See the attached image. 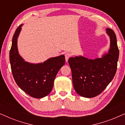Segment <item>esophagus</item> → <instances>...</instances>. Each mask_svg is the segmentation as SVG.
<instances>
[{
	"label": "esophagus",
	"instance_id": "1",
	"mask_svg": "<svg viewBox=\"0 0 125 125\" xmlns=\"http://www.w3.org/2000/svg\"><path fill=\"white\" fill-rule=\"evenodd\" d=\"M70 56H71V54L70 53H65V60L66 62H67L68 59H69V58L70 57Z\"/></svg>",
	"mask_w": 125,
	"mask_h": 125
}]
</instances>
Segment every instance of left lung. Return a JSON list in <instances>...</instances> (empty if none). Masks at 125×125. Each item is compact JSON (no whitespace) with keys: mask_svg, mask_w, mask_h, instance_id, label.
<instances>
[{"mask_svg":"<svg viewBox=\"0 0 125 125\" xmlns=\"http://www.w3.org/2000/svg\"><path fill=\"white\" fill-rule=\"evenodd\" d=\"M106 33L110 39V48L100 58L91 59L76 56L68 60L74 90L85 98H92L101 93L117 71L119 57L117 38L112 29H106Z\"/></svg>","mask_w":125,"mask_h":125,"instance_id":"obj_1","label":"left lung"}]
</instances>
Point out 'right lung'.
Segmentation results:
<instances>
[{
    "label": "right lung",
    "instance_id": "add662e5",
    "mask_svg": "<svg viewBox=\"0 0 125 125\" xmlns=\"http://www.w3.org/2000/svg\"><path fill=\"white\" fill-rule=\"evenodd\" d=\"M23 24L13 35L10 52V61L13 78L17 85L30 96L42 98L52 91L54 81L60 69L65 64L64 54L51 57L43 62L35 64L25 61L20 55L18 39Z\"/></svg>",
    "mask_w": 125,
    "mask_h": 125
}]
</instances>
